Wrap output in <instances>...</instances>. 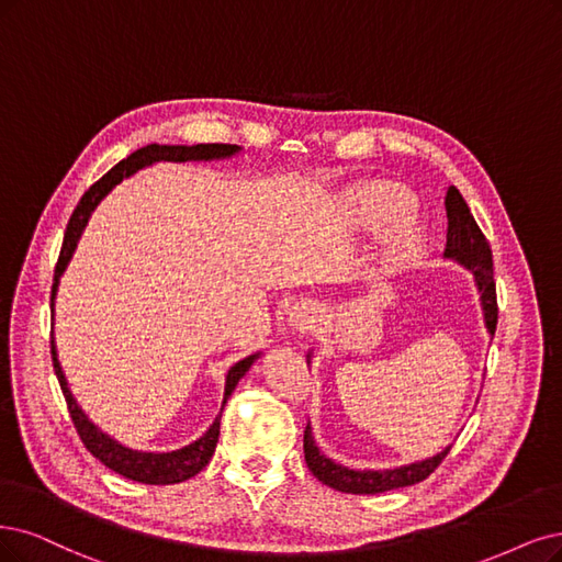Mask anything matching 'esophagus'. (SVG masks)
Segmentation results:
<instances>
[{
	"mask_svg": "<svg viewBox=\"0 0 562 562\" xmlns=\"http://www.w3.org/2000/svg\"><path fill=\"white\" fill-rule=\"evenodd\" d=\"M289 324H292L299 334H307V330H313L317 324V307L313 303L296 305L292 313H289Z\"/></svg>",
	"mask_w": 562,
	"mask_h": 562,
	"instance_id": "34e87169",
	"label": "esophagus"
}]
</instances>
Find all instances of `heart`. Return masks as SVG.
<instances>
[{
    "label": "heart",
    "mask_w": 562,
    "mask_h": 562,
    "mask_svg": "<svg viewBox=\"0 0 562 562\" xmlns=\"http://www.w3.org/2000/svg\"><path fill=\"white\" fill-rule=\"evenodd\" d=\"M355 211H357L359 224L366 226L368 232L389 234V232H396V228H401L409 220L412 199L403 190H396V187H370V190L357 196ZM417 249H419L417 234L407 232L401 238L396 261H409L412 257H417Z\"/></svg>",
    "instance_id": "b5f03b06"
}]
</instances>
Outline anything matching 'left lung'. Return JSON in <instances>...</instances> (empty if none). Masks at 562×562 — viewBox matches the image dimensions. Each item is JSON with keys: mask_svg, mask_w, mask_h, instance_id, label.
I'll use <instances>...</instances> for the list:
<instances>
[{"mask_svg": "<svg viewBox=\"0 0 562 562\" xmlns=\"http://www.w3.org/2000/svg\"><path fill=\"white\" fill-rule=\"evenodd\" d=\"M447 249L445 257L456 259L465 263L476 280V286L482 292V305H484V319L488 334H495L497 326V296H495V280H493V255H491V245L486 236L482 234L480 224L474 222L470 207L461 192L456 187H449L447 199ZM303 453H305V463L317 480L330 488L342 491V493H355V495H366V493H384L393 488H403L424 482L430 472L438 470V465L445 461V456L449 453V447L432 456V459H426L422 463H412L403 465L396 470H349L330 459H326L324 453H319L313 432H310V424L303 430Z\"/></svg>", "mask_w": 562, "mask_h": 562, "instance_id": "obj_1", "label": "left lung"}]
</instances>
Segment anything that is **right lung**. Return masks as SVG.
I'll list each match as a JSON object with an SVG mask.
<instances>
[{
    "instance_id": "right-lung-1",
    "label": "right lung",
    "mask_w": 562,
    "mask_h": 562,
    "mask_svg": "<svg viewBox=\"0 0 562 562\" xmlns=\"http://www.w3.org/2000/svg\"><path fill=\"white\" fill-rule=\"evenodd\" d=\"M240 148L238 145L232 143H199L192 145V148H187V145H157L150 143L145 145V148L132 153L127 159H122L120 164H115L113 169L99 178L90 190L80 196L76 211L69 217L67 224V232H65V243H61L59 249V259L55 266V280H53V292H50V305L55 301V292H57V282L59 276L65 273V268L74 255L76 243L82 234V228H86L92 211L97 207V203L106 196L113 187L132 173H136L143 166H150L153 161H194V159H220V157H232L234 153H238ZM50 355H53V368H55V375L59 380V389L65 393V401L71 414V422L80 435L82 445L86 449L99 459L103 465L111 468L113 472L127 476L132 482H140V484H178L190 480V476L199 474L207 461L213 459L215 447H217V438H220V419H222V412L217 414V419L213 422V426L205 430V435L192 445H187L178 451H169V453H150V451H134L122 447L120 442H115L113 438H109L106 432H101L82 409L76 405L71 391L67 386L65 375H61V368L57 363V351H55V340H50ZM257 355L247 357L243 361H238L232 370H228L226 375V386H224V403L232 396L238 380L245 375L249 370V366L255 363ZM222 403V409H224Z\"/></svg>"
}]
</instances>
